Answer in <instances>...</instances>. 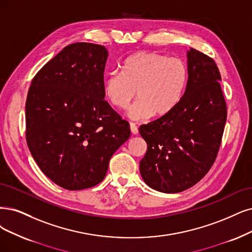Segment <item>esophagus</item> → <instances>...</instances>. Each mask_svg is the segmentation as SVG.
<instances>
[{
    "label": "esophagus",
    "mask_w": 252,
    "mask_h": 252,
    "mask_svg": "<svg viewBox=\"0 0 252 252\" xmlns=\"http://www.w3.org/2000/svg\"><path fill=\"white\" fill-rule=\"evenodd\" d=\"M129 128H131V132H132L133 135H137L138 134V127H137V126L135 124H133V123L129 124Z\"/></svg>",
    "instance_id": "obj_1"
}]
</instances>
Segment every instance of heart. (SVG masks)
<instances>
[{"label":"heart","mask_w":252,"mask_h":252,"mask_svg":"<svg viewBox=\"0 0 252 252\" xmlns=\"http://www.w3.org/2000/svg\"><path fill=\"white\" fill-rule=\"evenodd\" d=\"M120 68L105 79L102 93L112 107L125 110L137 91L139 99L129 109V118H163L180 105L188 82V69L181 59L138 52L125 59Z\"/></svg>","instance_id":"b5f03b06"}]
</instances>
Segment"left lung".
<instances>
[{"label":"left lung","mask_w":252,"mask_h":252,"mask_svg":"<svg viewBox=\"0 0 252 252\" xmlns=\"http://www.w3.org/2000/svg\"><path fill=\"white\" fill-rule=\"evenodd\" d=\"M187 64L188 82L180 105L168 116L139 127L147 143L141 176L152 189L163 193L187 190L208 173L226 123L216 63L190 48Z\"/></svg>","instance_id":"left-lung-1"}]
</instances>
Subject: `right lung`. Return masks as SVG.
<instances>
[{"label":"right lung","instance_id":"1","mask_svg":"<svg viewBox=\"0 0 252 252\" xmlns=\"http://www.w3.org/2000/svg\"><path fill=\"white\" fill-rule=\"evenodd\" d=\"M105 46L69 44L37 72L26 101V139L34 161L66 190L105 179L109 161L131 136L104 100Z\"/></svg>","mask_w":252,"mask_h":252}]
</instances>
